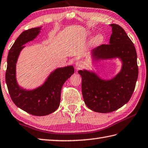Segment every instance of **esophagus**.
<instances>
[{
    "label": "esophagus",
    "mask_w": 148,
    "mask_h": 148,
    "mask_svg": "<svg viewBox=\"0 0 148 148\" xmlns=\"http://www.w3.org/2000/svg\"><path fill=\"white\" fill-rule=\"evenodd\" d=\"M83 66H84L83 62L81 60H77V62H75V68H76V69H77L82 68Z\"/></svg>",
    "instance_id": "1"
}]
</instances>
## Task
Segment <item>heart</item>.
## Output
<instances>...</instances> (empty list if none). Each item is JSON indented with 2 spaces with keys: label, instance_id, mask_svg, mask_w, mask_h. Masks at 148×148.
I'll return each mask as SVG.
<instances>
[{
  "label": "heart",
  "instance_id": "1",
  "mask_svg": "<svg viewBox=\"0 0 148 148\" xmlns=\"http://www.w3.org/2000/svg\"><path fill=\"white\" fill-rule=\"evenodd\" d=\"M91 34V32H88L87 33L88 35H90ZM103 40H104V36H103L102 34H100V33H99V34H97L96 35H95L94 37L91 38L90 44L92 47L98 46L100 45V44H101L102 43Z\"/></svg>",
  "mask_w": 148,
  "mask_h": 148
}]
</instances>
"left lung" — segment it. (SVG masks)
<instances>
[{
  "label": "left lung",
  "mask_w": 148,
  "mask_h": 148,
  "mask_svg": "<svg viewBox=\"0 0 148 148\" xmlns=\"http://www.w3.org/2000/svg\"><path fill=\"white\" fill-rule=\"evenodd\" d=\"M110 44L91 51L92 63L119 59L122 66L119 73L110 79L100 77L95 70L78 71L82 77V93L86 105L95 112L106 113L115 111L128 102L138 79L137 55L134 44L124 29L111 24Z\"/></svg>",
  "instance_id": "obj_1"
}]
</instances>
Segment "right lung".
Returning <instances> with one entry per match:
<instances>
[{"instance_id": "obj_1", "label": "right lung", "mask_w": 148, "mask_h": 148, "mask_svg": "<svg viewBox=\"0 0 148 148\" xmlns=\"http://www.w3.org/2000/svg\"><path fill=\"white\" fill-rule=\"evenodd\" d=\"M42 27L24 31L16 38L8 53L5 82L12 101L16 106L31 115L45 116L59 107L60 93L64 82L74 73L73 66L58 68L51 72L42 84L32 90L20 86L16 80V66L25 44L32 41L40 32Z\"/></svg>"}]
</instances>
